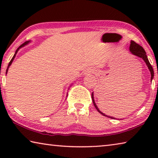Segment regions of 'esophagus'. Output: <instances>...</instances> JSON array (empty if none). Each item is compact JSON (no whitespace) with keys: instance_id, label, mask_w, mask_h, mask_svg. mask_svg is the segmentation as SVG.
Instances as JSON below:
<instances>
[{"instance_id":"esophagus-1","label":"esophagus","mask_w":158,"mask_h":158,"mask_svg":"<svg viewBox=\"0 0 158 158\" xmlns=\"http://www.w3.org/2000/svg\"><path fill=\"white\" fill-rule=\"evenodd\" d=\"M88 73H94V70H93V69H89V70H88Z\"/></svg>"}]
</instances>
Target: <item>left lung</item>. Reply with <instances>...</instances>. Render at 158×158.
I'll return each instance as SVG.
<instances>
[{
    "mask_svg": "<svg viewBox=\"0 0 158 158\" xmlns=\"http://www.w3.org/2000/svg\"><path fill=\"white\" fill-rule=\"evenodd\" d=\"M130 52H131V53H132V54L136 56H138V57H139L141 58H142L144 62L146 63L147 67H148V69L150 70V73H151V81H152V80H153V77H154V71H153V67L151 66V63H149L148 59V57H147V56H146V53L145 52V50L143 49V48L142 47H141L140 45H139L138 44L136 43L135 42L131 40L130 45ZM92 100H93V105H94L95 107L96 108V109H97L99 113H100L101 114H102L103 116H106V117H108V118H113V119L115 118L112 117V116H107V115H106V114H105L104 113H102V112L100 110H99L98 106L96 105V104L95 102L94 95H93V92L92 93Z\"/></svg>",
    "mask_w": 158,
    "mask_h": 158,
    "instance_id": "8db88e82",
    "label": "left lung"
}]
</instances>
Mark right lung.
<instances>
[{
    "label": "right lung",
    "instance_id": "right-lung-1",
    "mask_svg": "<svg viewBox=\"0 0 158 158\" xmlns=\"http://www.w3.org/2000/svg\"><path fill=\"white\" fill-rule=\"evenodd\" d=\"M29 42H31V41H27V42H25L24 43L22 44L21 45V46L19 47H18V49H17V50H16L15 53V55H14V56L12 57V59H11V60H10V63H9V64H8V66H7V69H6V74H7V71H8V69H9V68H10V66L11 65V64L12 63L13 60H14V59H15V56H16V54H17V53L18 51L19 50V49H21V48H22V47H24V46H26V45H27V44L29 43ZM67 96H68V95H67Z\"/></svg>",
    "mask_w": 158,
    "mask_h": 158
}]
</instances>
